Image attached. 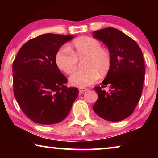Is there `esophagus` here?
Segmentation results:
<instances>
[{"instance_id": "1", "label": "esophagus", "mask_w": 158, "mask_h": 158, "mask_svg": "<svg viewBox=\"0 0 158 158\" xmlns=\"http://www.w3.org/2000/svg\"><path fill=\"white\" fill-rule=\"evenodd\" d=\"M88 90L87 88H79V91H80V93H81V94L86 91V90Z\"/></svg>"}]
</instances>
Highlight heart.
<instances>
[{"mask_svg":"<svg viewBox=\"0 0 158 158\" xmlns=\"http://www.w3.org/2000/svg\"><path fill=\"white\" fill-rule=\"evenodd\" d=\"M85 69L77 71L70 77V83L78 88H85L96 83L99 77L106 76L111 70L112 57L107 49L101 47L96 39L81 36L74 40L69 48L63 46L56 54L58 68L70 75L77 68L78 60H84Z\"/></svg>","mask_w":158,"mask_h":158,"instance_id":"obj_1","label":"heart"}]
</instances>
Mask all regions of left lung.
<instances>
[{
	"mask_svg": "<svg viewBox=\"0 0 158 158\" xmlns=\"http://www.w3.org/2000/svg\"><path fill=\"white\" fill-rule=\"evenodd\" d=\"M94 37L106 45L112 57L111 70L94 87L98 100L93 106L97 115L110 122L124 120L132 114L141 97L144 81V61L137 42L112 27L93 32ZM109 86L106 92L101 87Z\"/></svg>",
	"mask_w": 158,
	"mask_h": 158,
	"instance_id": "8db88e82",
	"label": "left lung"
}]
</instances>
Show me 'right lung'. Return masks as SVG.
I'll list each match as a JSON object with an SVG mask.
<instances>
[{
    "mask_svg": "<svg viewBox=\"0 0 158 158\" xmlns=\"http://www.w3.org/2000/svg\"><path fill=\"white\" fill-rule=\"evenodd\" d=\"M74 36L42 34L19 49L13 63V85L17 103L33 122L49 125L70 113L78 96L77 88H68V79L58 68L56 54Z\"/></svg>",
    "mask_w": 158,
    "mask_h": 158,
    "instance_id": "add662e5",
    "label": "right lung"
}]
</instances>
